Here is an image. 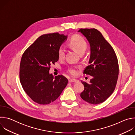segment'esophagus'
<instances>
[{
    "mask_svg": "<svg viewBox=\"0 0 135 135\" xmlns=\"http://www.w3.org/2000/svg\"><path fill=\"white\" fill-rule=\"evenodd\" d=\"M68 81L69 83H76L77 82H78V80H75V79H70V80H69Z\"/></svg>",
    "mask_w": 135,
    "mask_h": 135,
    "instance_id": "34e87169",
    "label": "esophagus"
}]
</instances>
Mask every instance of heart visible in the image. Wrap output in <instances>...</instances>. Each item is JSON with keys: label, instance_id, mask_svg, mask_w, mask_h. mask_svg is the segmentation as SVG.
<instances>
[{"label": "heart", "instance_id": "obj_1", "mask_svg": "<svg viewBox=\"0 0 135 135\" xmlns=\"http://www.w3.org/2000/svg\"><path fill=\"white\" fill-rule=\"evenodd\" d=\"M69 45L80 54H83L88 47V43L84 38L80 35L73 36L69 41ZM66 49L64 46H61L57 51V56L59 60L65 57ZM68 72L72 76H76L79 73V67L70 66L68 69Z\"/></svg>", "mask_w": 135, "mask_h": 135}]
</instances>
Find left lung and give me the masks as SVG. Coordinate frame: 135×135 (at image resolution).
Wrapping results in <instances>:
<instances>
[{
  "label": "left lung",
  "instance_id": "obj_1",
  "mask_svg": "<svg viewBox=\"0 0 135 135\" xmlns=\"http://www.w3.org/2000/svg\"><path fill=\"white\" fill-rule=\"evenodd\" d=\"M91 48L88 65L83 74L92 76L89 83L81 81L84 89L81 97L91 104L105 102L116 86L119 75V64L116 54L109 43L97 29H80Z\"/></svg>",
  "mask_w": 135,
  "mask_h": 135
}]
</instances>
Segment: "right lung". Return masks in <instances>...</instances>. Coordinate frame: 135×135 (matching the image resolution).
Returning a JSON list of instances; mask_svg holds the SVG:
<instances>
[{"label": "right lung", "mask_w": 135, "mask_h": 135, "mask_svg": "<svg viewBox=\"0 0 135 135\" xmlns=\"http://www.w3.org/2000/svg\"><path fill=\"white\" fill-rule=\"evenodd\" d=\"M67 39L58 32L41 36L23 53L20 65V81L35 103L47 105L58 98L68 81L63 75L49 74L50 66L58 61L57 51Z\"/></svg>", "instance_id": "1"}]
</instances>
